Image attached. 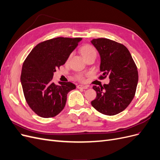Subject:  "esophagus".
I'll return each instance as SVG.
<instances>
[{
  "label": "esophagus",
  "mask_w": 160,
  "mask_h": 160,
  "mask_svg": "<svg viewBox=\"0 0 160 160\" xmlns=\"http://www.w3.org/2000/svg\"><path fill=\"white\" fill-rule=\"evenodd\" d=\"M77 88L78 89H85L88 88V86L83 85H77Z\"/></svg>",
  "instance_id": "1"
}]
</instances>
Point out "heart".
<instances>
[{
    "mask_svg": "<svg viewBox=\"0 0 160 160\" xmlns=\"http://www.w3.org/2000/svg\"><path fill=\"white\" fill-rule=\"evenodd\" d=\"M81 52L82 55H83L84 58L91 55H96L95 49L93 46H91L90 45H85L82 47L81 49ZM78 79L80 80H83V77L82 75H79Z\"/></svg>",
    "mask_w": 160,
    "mask_h": 160,
    "instance_id": "obj_1",
    "label": "heart"
}]
</instances>
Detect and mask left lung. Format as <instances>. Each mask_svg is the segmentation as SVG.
<instances>
[{"label":"left lung","mask_w":160,"mask_h":160,"mask_svg":"<svg viewBox=\"0 0 160 160\" xmlns=\"http://www.w3.org/2000/svg\"><path fill=\"white\" fill-rule=\"evenodd\" d=\"M91 42L100 56L99 78L109 77V84L94 85L96 98L91 101L99 112L114 115L126 109L132 102L138 82L137 67L123 45L108 38H94Z\"/></svg>","instance_id":"8db88e82"}]
</instances>
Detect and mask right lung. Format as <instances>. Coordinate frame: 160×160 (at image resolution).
<instances>
[{"label":"right lung","instance_id":"right-lung-1","mask_svg":"<svg viewBox=\"0 0 160 160\" xmlns=\"http://www.w3.org/2000/svg\"><path fill=\"white\" fill-rule=\"evenodd\" d=\"M82 38L57 37L33 48L23 62L21 82L31 109L40 117H55L63 109L67 94L76 88L71 82H52L57 68L64 65Z\"/></svg>","mask_w":160,"mask_h":160}]
</instances>
